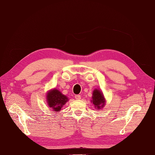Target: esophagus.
Instances as JSON below:
<instances>
[{"mask_svg":"<svg viewBox=\"0 0 155 155\" xmlns=\"http://www.w3.org/2000/svg\"><path fill=\"white\" fill-rule=\"evenodd\" d=\"M75 98L77 100H80V99H81V96L80 95H75Z\"/></svg>","mask_w":155,"mask_h":155,"instance_id":"obj_1","label":"esophagus"}]
</instances>
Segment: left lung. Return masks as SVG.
Here are the masks:
<instances>
[{
    "label": "left lung",
    "instance_id": "left-lung-1",
    "mask_svg": "<svg viewBox=\"0 0 155 155\" xmlns=\"http://www.w3.org/2000/svg\"><path fill=\"white\" fill-rule=\"evenodd\" d=\"M91 103L94 105L95 108L97 110H100L105 107L106 99L103 92L99 89H95L92 93Z\"/></svg>",
    "mask_w": 155,
    "mask_h": 155
}]
</instances>
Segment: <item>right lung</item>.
I'll use <instances>...</instances> for the list:
<instances>
[{
  "label": "right lung",
  "instance_id": "right-lung-1",
  "mask_svg": "<svg viewBox=\"0 0 155 155\" xmlns=\"http://www.w3.org/2000/svg\"><path fill=\"white\" fill-rule=\"evenodd\" d=\"M46 97L48 105L56 113L60 112L63 106L69 101L67 96L56 88L51 89L48 91Z\"/></svg>",
  "mask_w": 155,
  "mask_h": 155
}]
</instances>
